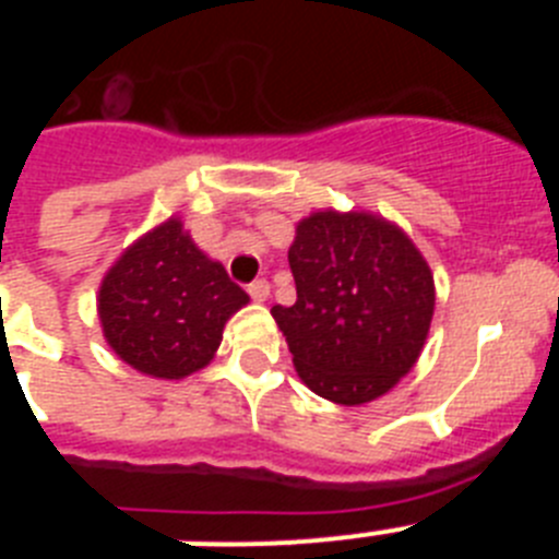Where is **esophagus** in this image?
I'll list each match as a JSON object with an SVG mask.
<instances>
[{
	"instance_id": "esophagus-1",
	"label": "esophagus",
	"mask_w": 559,
	"mask_h": 559,
	"mask_svg": "<svg viewBox=\"0 0 559 559\" xmlns=\"http://www.w3.org/2000/svg\"><path fill=\"white\" fill-rule=\"evenodd\" d=\"M249 296L254 299V302H265L271 296V285L265 283V280H254V283L249 285Z\"/></svg>"
}]
</instances>
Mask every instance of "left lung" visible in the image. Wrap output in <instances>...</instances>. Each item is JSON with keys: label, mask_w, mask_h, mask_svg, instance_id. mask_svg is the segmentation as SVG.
<instances>
[{"label": "left lung", "mask_w": 559, "mask_h": 559, "mask_svg": "<svg viewBox=\"0 0 559 559\" xmlns=\"http://www.w3.org/2000/svg\"><path fill=\"white\" fill-rule=\"evenodd\" d=\"M296 302L274 305L305 386L360 406L417 364L433 316V276L400 226L372 212H313L288 249Z\"/></svg>", "instance_id": "left-lung-1"}]
</instances>
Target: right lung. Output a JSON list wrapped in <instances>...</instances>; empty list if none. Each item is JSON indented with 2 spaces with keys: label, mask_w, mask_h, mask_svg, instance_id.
<instances>
[{
  "label": "right lung",
  "mask_w": 559,
  "mask_h": 559,
  "mask_svg": "<svg viewBox=\"0 0 559 559\" xmlns=\"http://www.w3.org/2000/svg\"><path fill=\"white\" fill-rule=\"evenodd\" d=\"M243 305L249 294L192 243L179 218L128 246L97 294L108 347L136 372L162 380L204 369Z\"/></svg>",
  "instance_id": "obj_1"
}]
</instances>
